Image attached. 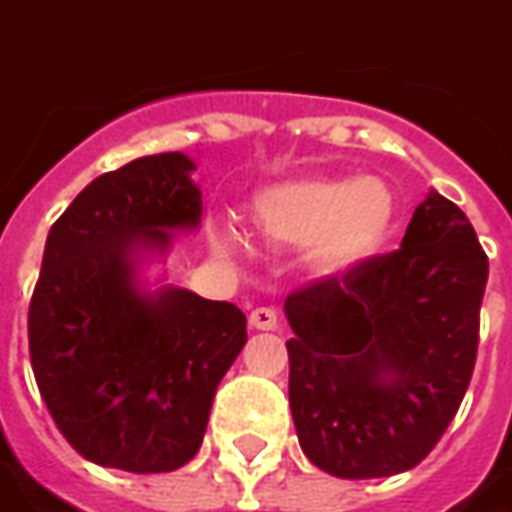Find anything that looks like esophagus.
<instances>
[{"label":"esophagus","mask_w":512,"mask_h":512,"mask_svg":"<svg viewBox=\"0 0 512 512\" xmlns=\"http://www.w3.org/2000/svg\"><path fill=\"white\" fill-rule=\"evenodd\" d=\"M249 324L255 330H277L280 318H277V310L274 307H255L252 316H249Z\"/></svg>","instance_id":"esophagus-1"}]
</instances>
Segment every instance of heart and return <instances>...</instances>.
<instances>
[{"label": "heart", "instance_id": "1", "mask_svg": "<svg viewBox=\"0 0 512 512\" xmlns=\"http://www.w3.org/2000/svg\"><path fill=\"white\" fill-rule=\"evenodd\" d=\"M391 188L374 177H296L266 185L252 199L257 235L277 246H307L321 277H343L366 266L391 235ZM241 244L235 230L216 232V249Z\"/></svg>", "mask_w": 512, "mask_h": 512}]
</instances>
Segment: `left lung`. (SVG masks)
Masks as SVG:
<instances>
[{"mask_svg":"<svg viewBox=\"0 0 512 512\" xmlns=\"http://www.w3.org/2000/svg\"><path fill=\"white\" fill-rule=\"evenodd\" d=\"M485 282L471 221L430 191L396 252L285 299L288 399L313 466L371 480L430 455L471 382Z\"/></svg>","mask_w":512,"mask_h":512,"instance_id":"8db88e82","label":"left lung"}]
</instances>
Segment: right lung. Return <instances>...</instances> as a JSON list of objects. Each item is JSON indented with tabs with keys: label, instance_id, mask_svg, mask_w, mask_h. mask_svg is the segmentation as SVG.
Listing matches in <instances>:
<instances>
[{
	"label": "right lung",
	"instance_id": "obj_1",
	"mask_svg": "<svg viewBox=\"0 0 512 512\" xmlns=\"http://www.w3.org/2000/svg\"><path fill=\"white\" fill-rule=\"evenodd\" d=\"M182 152L96 177L46 238L30 302V360L57 430L85 460L132 474L199 452L246 316L185 288L146 291L138 266L196 230L202 191Z\"/></svg>",
	"mask_w": 512,
	"mask_h": 512
}]
</instances>
